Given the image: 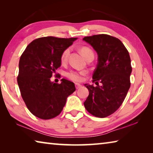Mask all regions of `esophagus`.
I'll use <instances>...</instances> for the list:
<instances>
[{
    "mask_svg": "<svg viewBox=\"0 0 153 153\" xmlns=\"http://www.w3.org/2000/svg\"><path fill=\"white\" fill-rule=\"evenodd\" d=\"M75 86H76V89H79V88H80L82 87V85L78 84V83H76V84H75Z\"/></svg>",
    "mask_w": 153,
    "mask_h": 153,
    "instance_id": "34e87169",
    "label": "esophagus"
}]
</instances>
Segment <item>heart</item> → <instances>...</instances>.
Listing matches in <instances>:
<instances>
[{"label": "heart", "mask_w": 153, "mask_h": 153, "mask_svg": "<svg viewBox=\"0 0 153 153\" xmlns=\"http://www.w3.org/2000/svg\"><path fill=\"white\" fill-rule=\"evenodd\" d=\"M69 52H70V49L69 48H65L63 51V53H62L61 56V63H66L67 61V58H68ZM80 53H81V54L84 58H86L88 55H90V54H93L92 51L89 47H87V46H83V47L80 48ZM86 71L70 70L66 72L65 76L67 78L72 80V81L76 82H80L84 80V77L86 76Z\"/></svg>", "instance_id": "b5f03b06"}]
</instances>
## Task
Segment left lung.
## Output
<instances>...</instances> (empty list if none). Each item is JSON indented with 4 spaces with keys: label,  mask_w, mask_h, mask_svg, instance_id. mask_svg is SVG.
Returning a JSON list of instances; mask_svg holds the SVG:
<instances>
[{
    "label": "left lung",
    "mask_w": 153,
    "mask_h": 153,
    "mask_svg": "<svg viewBox=\"0 0 153 153\" xmlns=\"http://www.w3.org/2000/svg\"><path fill=\"white\" fill-rule=\"evenodd\" d=\"M98 54V63L92 82L101 83L94 87L85 84L89 95L84 105L86 109L97 117H106L115 113L122 104L130 87L131 59L128 51L118 38L107 34L86 36Z\"/></svg>",
    "instance_id": "1"
}]
</instances>
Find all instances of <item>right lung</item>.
Instances as JSON below:
<instances>
[{
	"instance_id": "1",
	"label": "right lung",
	"mask_w": 153,
	"mask_h": 153,
	"mask_svg": "<svg viewBox=\"0 0 153 153\" xmlns=\"http://www.w3.org/2000/svg\"><path fill=\"white\" fill-rule=\"evenodd\" d=\"M77 38L47 36L37 38L27 45L21 56L17 83L28 109L42 120L56 117L65 105L67 98L76 87L73 82L61 79V84L51 77L61 67V56Z\"/></svg>"
}]
</instances>
